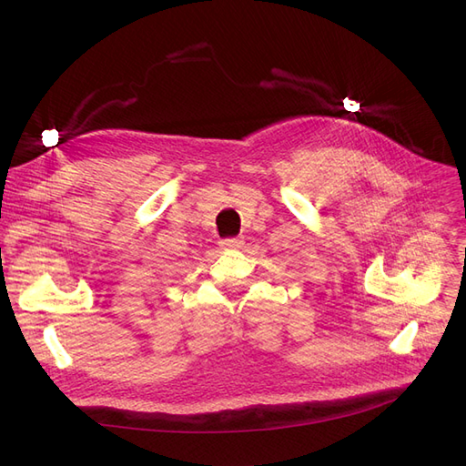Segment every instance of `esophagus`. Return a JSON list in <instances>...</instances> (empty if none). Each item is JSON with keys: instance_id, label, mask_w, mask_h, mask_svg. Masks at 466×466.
Here are the masks:
<instances>
[{"instance_id": "obj_1", "label": "esophagus", "mask_w": 466, "mask_h": 466, "mask_svg": "<svg viewBox=\"0 0 466 466\" xmlns=\"http://www.w3.org/2000/svg\"><path fill=\"white\" fill-rule=\"evenodd\" d=\"M243 238H238V237H233V238H223V241H219V247L221 248H241L243 247Z\"/></svg>"}]
</instances>
